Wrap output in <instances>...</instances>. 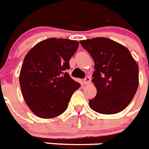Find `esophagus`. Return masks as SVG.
<instances>
[{
    "mask_svg": "<svg viewBox=\"0 0 149 149\" xmlns=\"http://www.w3.org/2000/svg\"><path fill=\"white\" fill-rule=\"evenodd\" d=\"M91 77H90V76H86L85 78L84 79V84H90V82H91Z\"/></svg>",
    "mask_w": 149,
    "mask_h": 149,
    "instance_id": "obj_1",
    "label": "esophagus"
}]
</instances>
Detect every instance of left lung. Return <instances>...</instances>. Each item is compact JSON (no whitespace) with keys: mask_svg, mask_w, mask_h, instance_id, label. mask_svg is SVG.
I'll return each instance as SVG.
<instances>
[{"mask_svg":"<svg viewBox=\"0 0 149 149\" xmlns=\"http://www.w3.org/2000/svg\"><path fill=\"white\" fill-rule=\"evenodd\" d=\"M95 62L92 82L97 95L89 100L93 111L113 115L132 102L139 87V66L126 47L107 38L80 41Z\"/></svg>","mask_w":149,"mask_h":149,"instance_id":"left-lung-1","label":"left lung"}]
</instances>
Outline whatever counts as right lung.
I'll return each instance as SVG.
<instances>
[{"instance_id": "obj_1", "label": "right lung", "mask_w": 149, "mask_h": 149, "mask_svg": "<svg viewBox=\"0 0 149 149\" xmlns=\"http://www.w3.org/2000/svg\"><path fill=\"white\" fill-rule=\"evenodd\" d=\"M78 45L77 41L52 38L38 43L26 54L19 82L26 104L38 117L61 115L80 88L66 72Z\"/></svg>"}]
</instances>
